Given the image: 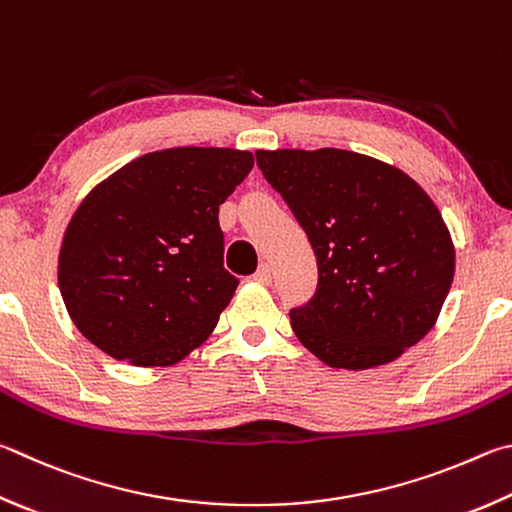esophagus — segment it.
Instances as JSON below:
<instances>
[{
	"label": "esophagus",
	"mask_w": 512,
	"mask_h": 512,
	"mask_svg": "<svg viewBox=\"0 0 512 512\" xmlns=\"http://www.w3.org/2000/svg\"><path fill=\"white\" fill-rule=\"evenodd\" d=\"M253 280L257 282V284H271V280H273V275H271V266L268 264H262L255 271V275H253Z\"/></svg>",
	"instance_id": "esophagus-1"
}]
</instances>
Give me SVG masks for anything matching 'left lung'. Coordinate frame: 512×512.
Here are the masks:
<instances>
[{"instance_id":"obj_1","label":"left lung","mask_w":512,"mask_h":512,"mask_svg":"<svg viewBox=\"0 0 512 512\" xmlns=\"http://www.w3.org/2000/svg\"><path fill=\"white\" fill-rule=\"evenodd\" d=\"M318 259V288L291 309L302 345L329 367L392 362L434 327L454 277L441 212L410 176L347 150H259Z\"/></svg>"}]
</instances>
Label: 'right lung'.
Wrapping results in <instances>:
<instances>
[{"mask_svg":"<svg viewBox=\"0 0 512 512\" xmlns=\"http://www.w3.org/2000/svg\"><path fill=\"white\" fill-rule=\"evenodd\" d=\"M253 163L250 152L172 147L87 194L64 232L58 282L91 345L163 367L210 336L239 284L224 268L219 206Z\"/></svg>","mask_w":512,"mask_h":512,"instance_id":"1","label":"right lung"}]
</instances>
